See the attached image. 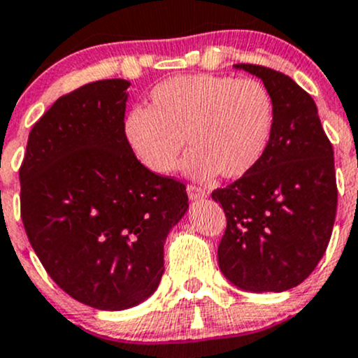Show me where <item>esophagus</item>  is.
Here are the masks:
<instances>
[{
	"label": "esophagus",
	"mask_w": 358,
	"mask_h": 358,
	"mask_svg": "<svg viewBox=\"0 0 358 358\" xmlns=\"http://www.w3.org/2000/svg\"><path fill=\"white\" fill-rule=\"evenodd\" d=\"M187 194H189V199L190 201H202L206 199V192L199 187H194V185H189L187 187Z\"/></svg>",
	"instance_id": "esophagus-1"
}]
</instances>
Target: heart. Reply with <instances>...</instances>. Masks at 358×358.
<instances>
[{
    "label": "heart",
    "instance_id": "1",
    "mask_svg": "<svg viewBox=\"0 0 358 358\" xmlns=\"http://www.w3.org/2000/svg\"><path fill=\"white\" fill-rule=\"evenodd\" d=\"M275 102L258 79L176 76L159 83L149 107L124 119V138L143 168L166 176L175 171L183 145V171L194 180L246 176L268 150Z\"/></svg>",
    "mask_w": 358,
    "mask_h": 358
}]
</instances>
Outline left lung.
Here are the masks:
<instances>
[{
  "label": "left lung",
  "mask_w": 358,
  "mask_h": 358,
  "mask_svg": "<svg viewBox=\"0 0 358 358\" xmlns=\"http://www.w3.org/2000/svg\"><path fill=\"white\" fill-rule=\"evenodd\" d=\"M256 76L275 102V128L252 171L211 197L227 216L218 265L249 292H282L301 284L326 252L336 218L334 152L315 102L289 76L236 64Z\"/></svg>",
  "instance_id": "8db88e82"
}]
</instances>
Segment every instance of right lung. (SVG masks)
<instances>
[{
    "instance_id": "right-lung-1",
    "label": "right lung",
    "mask_w": 358,
    "mask_h": 358,
    "mask_svg": "<svg viewBox=\"0 0 358 358\" xmlns=\"http://www.w3.org/2000/svg\"><path fill=\"white\" fill-rule=\"evenodd\" d=\"M126 79L60 96L32 126L20 213L32 249L69 296L126 310L157 289L164 243L189 209L185 185L143 168L124 138Z\"/></svg>"
}]
</instances>
